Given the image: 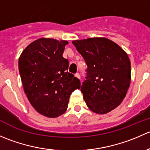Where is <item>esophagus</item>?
<instances>
[{"label":"esophagus","mask_w":150,"mask_h":150,"mask_svg":"<svg viewBox=\"0 0 150 150\" xmlns=\"http://www.w3.org/2000/svg\"><path fill=\"white\" fill-rule=\"evenodd\" d=\"M75 76L77 78H78V79L81 80V75H80V74H79V73H76V74H75Z\"/></svg>","instance_id":"esophagus-1"}]
</instances>
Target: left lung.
Segmentation results:
<instances>
[{
    "label": "left lung",
    "mask_w": 150,
    "mask_h": 150,
    "mask_svg": "<svg viewBox=\"0 0 150 150\" xmlns=\"http://www.w3.org/2000/svg\"><path fill=\"white\" fill-rule=\"evenodd\" d=\"M87 64L81 91L86 104L97 114H106L119 106L131 83L128 54L105 38L72 42Z\"/></svg>",
    "instance_id": "obj_1"
}]
</instances>
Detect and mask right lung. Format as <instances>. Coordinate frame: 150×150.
Segmentation results:
<instances>
[{
	"label": "right lung",
	"mask_w": 150,
	"mask_h": 150,
	"mask_svg": "<svg viewBox=\"0 0 150 150\" xmlns=\"http://www.w3.org/2000/svg\"><path fill=\"white\" fill-rule=\"evenodd\" d=\"M66 40L38 39L26 47L19 59L24 91L35 110L57 117L67 109L69 96L81 88L78 78L68 72V59L62 57Z\"/></svg>",
	"instance_id": "1"
}]
</instances>
